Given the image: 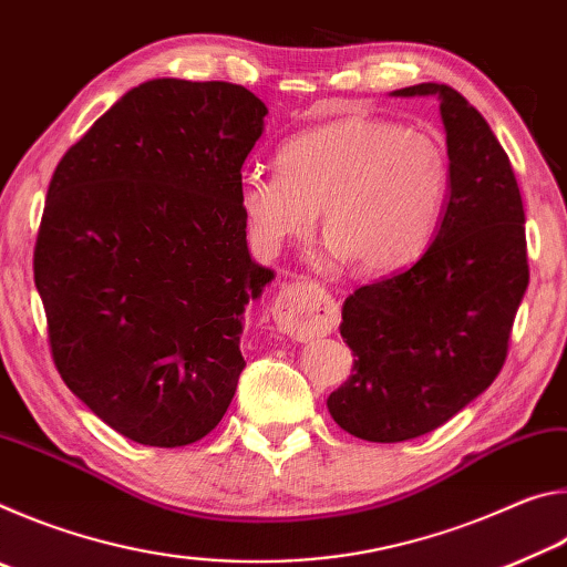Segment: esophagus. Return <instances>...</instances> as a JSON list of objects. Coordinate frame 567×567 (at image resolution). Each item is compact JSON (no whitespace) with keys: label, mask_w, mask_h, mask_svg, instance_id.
Wrapping results in <instances>:
<instances>
[{"label":"esophagus","mask_w":567,"mask_h":567,"mask_svg":"<svg viewBox=\"0 0 567 567\" xmlns=\"http://www.w3.org/2000/svg\"><path fill=\"white\" fill-rule=\"evenodd\" d=\"M272 318L277 330L287 334H328L338 328L340 307L324 287L300 280L285 285V290L277 295Z\"/></svg>","instance_id":"34e87169"}]
</instances>
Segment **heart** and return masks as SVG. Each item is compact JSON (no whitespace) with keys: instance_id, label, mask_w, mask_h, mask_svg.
Listing matches in <instances>:
<instances>
[{"instance_id":"1","label":"heart","mask_w":567,"mask_h":567,"mask_svg":"<svg viewBox=\"0 0 567 567\" xmlns=\"http://www.w3.org/2000/svg\"><path fill=\"white\" fill-rule=\"evenodd\" d=\"M450 192L435 134L378 117L305 130L277 152V172H247L239 209L267 249L300 239L320 209L330 252L362 275H388L427 247Z\"/></svg>"}]
</instances>
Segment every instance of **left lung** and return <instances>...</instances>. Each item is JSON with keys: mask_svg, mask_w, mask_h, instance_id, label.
Returning <instances> with one entry per match:
<instances>
[{"mask_svg": "<svg viewBox=\"0 0 567 567\" xmlns=\"http://www.w3.org/2000/svg\"><path fill=\"white\" fill-rule=\"evenodd\" d=\"M392 94L440 100L450 195L425 255L342 305L354 362L328 410L370 443L425 435L493 385L530 280L520 187L491 124L447 84Z\"/></svg>", "mask_w": 567, "mask_h": 567, "instance_id": "1", "label": "left lung"}]
</instances>
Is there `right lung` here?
Returning a JSON list of instances; mask_svg holds the SVG:
<instances>
[{
    "instance_id": "obj_1",
    "label": "right lung",
    "mask_w": 567,
    "mask_h": 567,
    "mask_svg": "<svg viewBox=\"0 0 567 567\" xmlns=\"http://www.w3.org/2000/svg\"><path fill=\"white\" fill-rule=\"evenodd\" d=\"M267 107L229 82L150 80L66 150L47 189L34 285L54 368L140 445L213 433L235 398L249 257L243 165Z\"/></svg>"
}]
</instances>
